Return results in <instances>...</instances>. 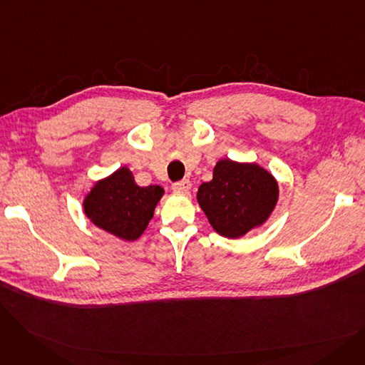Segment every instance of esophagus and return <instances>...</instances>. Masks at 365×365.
<instances>
[{
	"label": "esophagus",
	"mask_w": 365,
	"mask_h": 365,
	"mask_svg": "<svg viewBox=\"0 0 365 365\" xmlns=\"http://www.w3.org/2000/svg\"><path fill=\"white\" fill-rule=\"evenodd\" d=\"M173 189L175 190H179V192H189L190 189V182L187 179H183V180H179L176 183H173Z\"/></svg>",
	"instance_id": "1"
}]
</instances>
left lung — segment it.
I'll use <instances>...</instances> for the list:
<instances>
[{
	"mask_svg": "<svg viewBox=\"0 0 365 365\" xmlns=\"http://www.w3.org/2000/svg\"><path fill=\"white\" fill-rule=\"evenodd\" d=\"M197 198L217 234L240 238L269 217L278 200V183L257 164L222 160L213 179L198 187Z\"/></svg>",
	"mask_w": 365,
	"mask_h": 365,
	"instance_id": "8db88e82",
	"label": "left lung"
}]
</instances>
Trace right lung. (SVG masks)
Wrapping results in <instances>:
<instances>
[{
  "label": "right lung",
  "mask_w": 365,
  "mask_h": 365,
  "mask_svg": "<svg viewBox=\"0 0 365 365\" xmlns=\"http://www.w3.org/2000/svg\"><path fill=\"white\" fill-rule=\"evenodd\" d=\"M163 194L161 186L136 185L131 171L123 167L93 186L84 200V213L103 231L134 241L143 234Z\"/></svg>",
  "instance_id": "add662e5"
}]
</instances>
